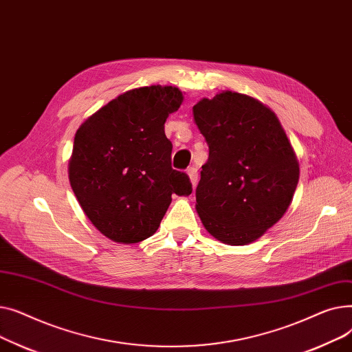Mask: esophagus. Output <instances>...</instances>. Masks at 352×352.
Segmentation results:
<instances>
[{
  "instance_id": "1",
  "label": "esophagus",
  "mask_w": 352,
  "mask_h": 352,
  "mask_svg": "<svg viewBox=\"0 0 352 352\" xmlns=\"http://www.w3.org/2000/svg\"><path fill=\"white\" fill-rule=\"evenodd\" d=\"M187 174L190 177V181L192 184V187H195L197 182H198V171H197L195 166H190V168L187 170Z\"/></svg>"
}]
</instances>
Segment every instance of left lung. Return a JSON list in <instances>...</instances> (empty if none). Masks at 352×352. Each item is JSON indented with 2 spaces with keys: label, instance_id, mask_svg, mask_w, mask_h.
<instances>
[{
  "label": "left lung",
  "instance_id": "left-lung-1",
  "mask_svg": "<svg viewBox=\"0 0 352 352\" xmlns=\"http://www.w3.org/2000/svg\"><path fill=\"white\" fill-rule=\"evenodd\" d=\"M192 114L210 148L195 191L202 226L224 244H251L287 212L297 155L272 109L250 96L218 92Z\"/></svg>",
  "mask_w": 352,
  "mask_h": 352
}]
</instances>
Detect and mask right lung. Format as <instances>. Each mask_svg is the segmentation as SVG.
Instances as JSON below:
<instances>
[{
  "label": "right lung",
  "instance_id": "obj_1",
  "mask_svg": "<svg viewBox=\"0 0 352 352\" xmlns=\"http://www.w3.org/2000/svg\"><path fill=\"white\" fill-rule=\"evenodd\" d=\"M177 87L129 89L77 129L68 162L71 188L88 219L121 244L150 238L173 195H190L186 173L173 170L164 124L182 104Z\"/></svg>",
  "mask_w": 352,
  "mask_h": 352
}]
</instances>
